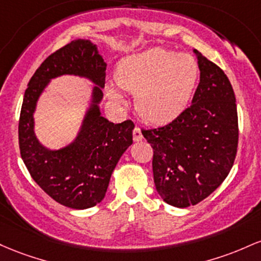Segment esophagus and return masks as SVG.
I'll list each match as a JSON object with an SVG mask.
<instances>
[{
    "label": "esophagus",
    "mask_w": 261,
    "mask_h": 261,
    "mask_svg": "<svg viewBox=\"0 0 261 261\" xmlns=\"http://www.w3.org/2000/svg\"><path fill=\"white\" fill-rule=\"evenodd\" d=\"M133 139H134V142H139V140L143 139V134H142V132H140V129H139L138 127L134 128V130H133Z\"/></svg>",
    "instance_id": "esophagus-1"
}]
</instances>
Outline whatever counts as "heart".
<instances>
[{
  "label": "heart",
  "mask_w": 261,
  "mask_h": 261,
  "mask_svg": "<svg viewBox=\"0 0 261 261\" xmlns=\"http://www.w3.org/2000/svg\"><path fill=\"white\" fill-rule=\"evenodd\" d=\"M116 80L136 95V106L145 121L163 124L175 119L191 101L198 80V65L189 54L151 48L123 59ZM111 95L118 98L115 90Z\"/></svg>",
  "instance_id": "obj_1"
}]
</instances>
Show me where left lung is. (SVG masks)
Listing matches in <instances>:
<instances>
[{
    "label": "left lung",
    "mask_w": 261,
    "mask_h": 261,
    "mask_svg": "<svg viewBox=\"0 0 261 261\" xmlns=\"http://www.w3.org/2000/svg\"><path fill=\"white\" fill-rule=\"evenodd\" d=\"M200 83L191 106L169 124L143 129L153 148L158 194L178 208L194 206L228 176L238 148L233 87L221 67L194 50Z\"/></svg>",
    "instance_id": "left-lung-1"
}]
</instances>
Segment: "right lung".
<instances>
[{"mask_svg": "<svg viewBox=\"0 0 261 261\" xmlns=\"http://www.w3.org/2000/svg\"><path fill=\"white\" fill-rule=\"evenodd\" d=\"M106 66L95 44L87 39L72 40L40 64L24 92L18 124L20 156L40 189L70 208H90L103 200L117 163L133 143L130 119L115 124L99 112ZM61 74L86 77L96 86L76 139L65 148L50 151L34 134L33 113L48 81Z\"/></svg>", "mask_w": 261, "mask_h": 261, "instance_id": "obj_1", "label": "right lung"}]
</instances>
